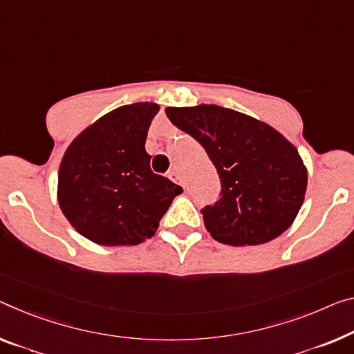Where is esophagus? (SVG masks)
Returning a JSON list of instances; mask_svg holds the SVG:
<instances>
[{
    "instance_id": "34e87169",
    "label": "esophagus",
    "mask_w": 354,
    "mask_h": 354,
    "mask_svg": "<svg viewBox=\"0 0 354 354\" xmlns=\"http://www.w3.org/2000/svg\"><path fill=\"white\" fill-rule=\"evenodd\" d=\"M167 177H169L172 182H176L177 185H182V187H185V183H183L182 177H180V174H178L177 171H171V172H169V176H167Z\"/></svg>"
}]
</instances>
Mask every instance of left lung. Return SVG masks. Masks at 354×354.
<instances>
[{
  "instance_id": "1",
  "label": "left lung",
  "mask_w": 354,
  "mask_h": 354,
  "mask_svg": "<svg viewBox=\"0 0 354 354\" xmlns=\"http://www.w3.org/2000/svg\"><path fill=\"white\" fill-rule=\"evenodd\" d=\"M166 115L204 147L218 172L220 199L201 209L215 241L259 245L291 226L307 189V169L295 145L232 109L167 107Z\"/></svg>"
}]
</instances>
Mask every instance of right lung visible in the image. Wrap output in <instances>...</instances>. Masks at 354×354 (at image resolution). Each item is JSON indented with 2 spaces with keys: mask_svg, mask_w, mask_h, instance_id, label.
I'll use <instances>...</instances> for the list:
<instances>
[{
  "mask_svg": "<svg viewBox=\"0 0 354 354\" xmlns=\"http://www.w3.org/2000/svg\"><path fill=\"white\" fill-rule=\"evenodd\" d=\"M153 102L122 106L68 147L58 172V203L77 232L100 245H138L151 237L177 194L150 169L145 151Z\"/></svg>",
  "mask_w": 354,
  "mask_h": 354,
  "instance_id": "1",
  "label": "right lung"
}]
</instances>
